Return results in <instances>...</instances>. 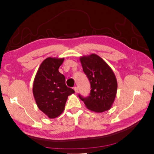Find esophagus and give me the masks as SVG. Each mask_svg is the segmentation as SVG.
I'll use <instances>...</instances> for the list:
<instances>
[{"mask_svg":"<svg viewBox=\"0 0 154 154\" xmlns=\"http://www.w3.org/2000/svg\"><path fill=\"white\" fill-rule=\"evenodd\" d=\"M74 91H75V93H77L78 92H79V88H78L77 87H74Z\"/></svg>","mask_w":154,"mask_h":154,"instance_id":"obj_1","label":"esophagus"}]
</instances>
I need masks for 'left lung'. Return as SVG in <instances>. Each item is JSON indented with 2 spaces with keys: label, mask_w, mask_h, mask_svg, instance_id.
Returning <instances> with one entry per match:
<instances>
[{
  "label": "left lung",
  "mask_w": 154,
  "mask_h": 154,
  "mask_svg": "<svg viewBox=\"0 0 154 154\" xmlns=\"http://www.w3.org/2000/svg\"><path fill=\"white\" fill-rule=\"evenodd\" d=\"M83 72L91 85L87 97L79 94L88 109L103 112L110 109L117 92V80L114 72L100 57L92 54L80 58Z\"/></svg>",
  "instance_id": "left-lung-1"
}]
</instances>
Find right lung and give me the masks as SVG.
<instances>
[{
    "label": "right lung",
    "instance_id": "right-lung-1",
    "mask_svg": "<svg viewBox=\"0 0 154 154\" xmlns=\"http://www.w3.org/2000/svg\"><path fill=\"white\" fill-rule=\"evenodd\" d=\"M64 59L48 57L43 61L35 76L33 94L38 108L48 118L59 116L65 109L67 97L74 93L66 85L59 72Z\"/></svg>",
    "mask_w": 154,
    "mask_h": 154
}]
</instances>
